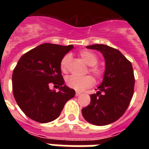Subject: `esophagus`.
Segmentation results:
<instances>
[{
	"instance_id": "34e87169",
	"label": "esophagus",
	"mask_w": 149,
	"mask_h": 149,
	"mask_svg": "<svg viewBox=\"0 0 149 149\" xmlns=\"http://www.w3.org/2000/svg\"><path fill=\"white\" fill-rule=\"evenodd\" d=\"M81 94V93H80V92H76V96H77V97L80 96Z\"/></svg>"
}]
</instances>
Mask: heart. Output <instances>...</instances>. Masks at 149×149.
I'll list each match as a JSON object with an SVG mask.
<instances>
[{"mask_svg": "<svg viewBox=\"0 0 149 149\" xmlns=\"http://www.w3.org/2000/svg\"><path fill=\"white\" fill-rule=\"evenodd\" d=\"M81 58L86 65H88V72L93 75L96 78H100L104 75V69L97 65L98 57L94 52L89 50H83L80 52ZM71 61L70 54L66 55L62 58L61 61V69L62 72L66 73L68 70V65ZM66 84L72 89L82 91L93 86V79L90 76H85L83 77H77L75 76H69L65 80Z\"/></svg>", "mask_w": 149, "mask_h": 149, "instance_id": "heart-1", "label": "heart"}]
</instances>
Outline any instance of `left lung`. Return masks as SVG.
<instances>
[{"label": "left lung", "instance_id": "8db88e82", "mask_svg": "<svg viewBox=\"0 0 149 149\" xmlns=\"http://www.w3.org/2000/svg\"><path fill=\"white\" fill-rule=\"evenodd\" d=\"M86 47L103 54L105 71L97 93L90 96V104L82 109V115L94 125H109L121 117L132 98L135 84L132 65L119 50L106 45Z\"/></svg>", "mask_w": 149, "mask_h": 149}]
</instances>
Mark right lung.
I'll return each instance as SVG.
<instances>
[{
	"mask_svg": "<svg viewBox=\"0 0 149 149\" xmlns=\"http://www.w3.org/2000/svg\"><path fill=\"white\" fill-rule=\"evenodd\" d=\"M73 46L45 43L26 52L13 72V92L18 106L28 117L48 123L58 117L75 90L65 84L61 61ZM52 83L59 91H51Z\"/></svg>",
	"mask_w": 149,
	"mask_h": 149,
	"instance_id": "obj_1",
	"label": "right lung"
}]
</instances>
